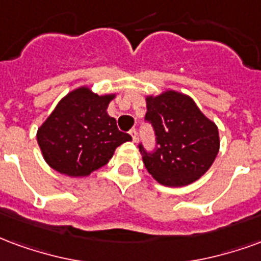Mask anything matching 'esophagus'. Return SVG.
I'll return each mask as SVG.
<instances>
[{"label": "esophagus", "mask_w": 261, "mask_h": 261, "mask_svg": "<svg viewBox=\"0 0 261 261\" xmlns=\"http://www.w3.org/2000/svg\"><path fill=\"white\" fill-rule=\"evenodd\" d=\"M129 133H130V136H132L133 142H136V139H138V130L133 128V129H130V132Z\"/></svg>", "instance_id": "1"}]
</instances>
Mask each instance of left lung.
Listing matches in <instances>:
<instances>
[{"mask_svg":"<svg viewBox=\"0 0 261 261\" xmlns=\"http://www.w3.org/2000/svg\"><path fill=\"white\" fill-rule=\"evenodd\" d=\"M146 121L155 133V150L142 144L144 167L159 184L179 188L206 174L220 150L218 128L191 97L175 90L146 97Z\"/></svg>","mask_w":261,"mask_h":261,"instance_id":"left-lung-1","label":"left lung"}]
</instances>
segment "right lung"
<instances>
[{
	"instance_id": "obj_1",
	"label": "right lung",
	"mask_w": 261,
	"mask_h": 261,
	"mask_svg": "<svg viewBox=\"0 0 261 261\" xmlns=\"http://www.w3.org/2000/svg\"><path fill=\"white\" fill-rule=\"evenodd\" d=\"M115 94L98 96L77 87L61 100L37 130L45 163L60 174L87 176L110 161L118 146L132 140L107 114Z\"/></svg>"
}]
</instances>
